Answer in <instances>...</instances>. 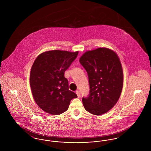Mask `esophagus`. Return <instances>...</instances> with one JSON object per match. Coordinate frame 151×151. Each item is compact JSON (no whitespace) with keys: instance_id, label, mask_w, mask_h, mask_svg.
I'll return each mask as SVG.
<instances>
[{"instance_id":"34e87169","label":"esophagus","mask_w":151,"mask_h":151,"mask_svg":"<svg viewBox=\"0 0 151 151\" xmlns=\"http://www.w3.org/2000/svg\"><path fill=\"white\" fill-rule=\"evenodd\" d=\"M76 93L77 94V96H78V97H80V91H76Z\"/></svg>"}]
</instances>
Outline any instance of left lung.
<instances>
[{
    "instance_id": "left-lung-1",
    "label": "left lung",
    "mask_w": 151,
    "mask_h": 151,
    "mask_svg": "<svg viewBox=\"0 0 151 151\" xmlns=\"http://www.w3.org/2000/svg\"><path fill=\"white\" fill-rule=\"evenodd\" d=\"M88 73L89 94L83 97L86 111L102 115L113 108L122 92L123 75L119 58L114 51L101 47L88 51L80 58Z\"/></svg>"
}]
</instances>
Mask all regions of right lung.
Masks as SVG:
<instances>
[{"mask_svg":"<svg viewBox=\"0 0 151 151\" xmlns=\"http://www.w3.org/2000/svg\"><path fill=\"white\" fill-rule=\"evenodd\" d=\"M78 53L48 51L36 58L30 71V86L36 104L44 111L60 114L68 109L71 100L78 97L69 90L64 74Z\"/></svg>","mask_w":151,"mask_h":151,"instance_id":"obj_1","label":"right lung"}]
</instances>
